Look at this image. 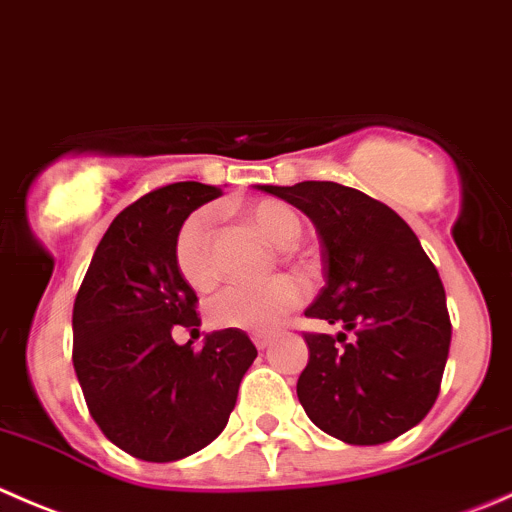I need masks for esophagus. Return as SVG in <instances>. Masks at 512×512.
Returning a JSON list of instances; mask_svg holds the SVG:
<instances>
[{
	"label": "esophagus",
	"mask_w": 512,
	"mask_h": 512,
	"mask_svg": "<svg viewBox=\"0 0 512 512\" xmlns=\"http://www.w3.org/2000/svg\"><path fill=\"white\" fill-rule=\"evenodd\" d=\"M254 343H256V348L258 351H263V348H268L273 343V338L271 336H254Z\"/></svg>",
	"instance_id": "esophagus-1"
}]
</instances>
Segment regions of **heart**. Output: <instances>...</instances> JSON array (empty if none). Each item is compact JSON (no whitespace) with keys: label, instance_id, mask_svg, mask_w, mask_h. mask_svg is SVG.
I'll list each match as a JSON object with an SVG mask.
<instances>
[{"label":"heart","instance_id":"b5f03b06","mask_svg":"<svg viewBox=\"0 0 512 512\" xmlns=\"http://www.w3.org/2000/svg\"><path fill=\"white\" fill-rule=\"evenodd\" d=\"M246 219L276 246H291L301 234V219L288 204L276 199L254 201L244 209ZM286 261L303 263L293 251H281ZM174 263L181 278L196 291H206L219 281L214 261V221L209 211L186 216L174 239ZM303 301V288L296 278L278 276L263 286H234L211 301V326L224 331L268 333L281 326L283 318L296 311Z\"/></svg>","mask_w":512,"mask_h":512}]
</instances>
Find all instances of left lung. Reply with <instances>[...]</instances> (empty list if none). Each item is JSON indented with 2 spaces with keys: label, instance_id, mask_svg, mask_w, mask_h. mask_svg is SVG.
<instances>
[{
  "label": "left lung",
  "instance_id": "left-lung-1",
  "mask_svg": "<svg viewBox=\"0 0 512 512\" xmlns=\"http://www.w3.org/2000/svg\"><path fill=\"white\" fill-rule=\"evenodd\" d=\"M301 209L321 236L326 286L308 318L346 331L303 333L296 393L323 433L378 445L423 421L440 393L450 316L438 271L411 226L381 201L333 181L258 186Z\"/></svg>",
  "mask_w": 512,
  "mask_h": 512
}]
</instances>
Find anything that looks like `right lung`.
<instances>
[{
    "instance_id": "1",
    "label": "right lung",
    "mask_w": 512,
    "mask_h": 512,
    "mask_svg": "<svg viewBox=\"0 0 512 512\" xmlns=\"http://www.w3.org/2000/svg\"><path fill=\"white\" fill-rule=\"evenodd\" d=\"M216 196L219 186L179 181L126 206L74 301L72 361L86 408L111 443L149 463L206 448L229 423L256 358L244 331L209 333L196 353L171 338L174 326L201 323L199 298L174 263L176 231Z\"/></svg>"
}]
</instances>
